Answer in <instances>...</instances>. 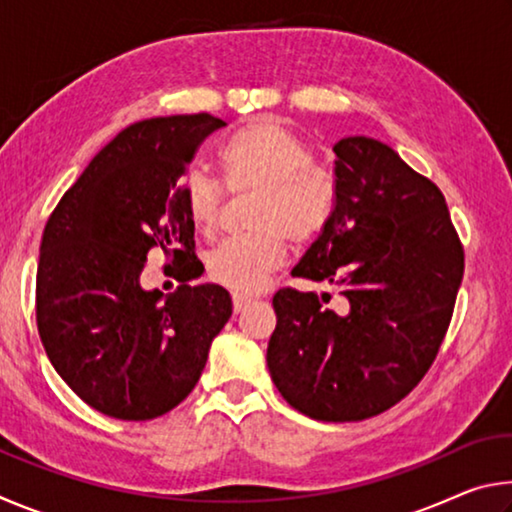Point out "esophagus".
<instances>
[{
	"instance_id": "esophagus-1",
	"label": "esophagus",
	"mask_w": 512,
	"mask_h": 512,
	"mask_svg": "<svg viewBox=\"0 0 512 512\" xmlns=\"http://www.w3.org/2000/svg\"><path fill=\"white\" fill-rule=\"evenodd\" d=\"M250 298H244V296H232V309H235V314H239V311H244L248 305H250Z\"/></svg>"
}]
</instances>
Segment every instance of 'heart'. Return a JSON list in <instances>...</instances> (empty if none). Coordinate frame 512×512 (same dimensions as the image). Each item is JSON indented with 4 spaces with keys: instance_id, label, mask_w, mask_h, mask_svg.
I'll return each mask as SVG.
<instances>
[{
    "instance_id": "obj_1",
    "label": "heart",
    "mask_w": 512,
    "mask_h": 512,
    "mask_svg": "<svg viewBox=\"0 0 512 512\" xmlns=\"http://www.w3.org/2000/svg\"><path fill=\"white\" fill-rule=\"evenodd\" d=\"M230 192H257L250 216L255 232L223 241L207 259V273L221 287L250 296L284 264L289 241L307 246L323 235L336 210V183L289 128L257 119L223 144L219 153ZM178 196L189 221L203 235L214 232L223 187L210 173L192 169L180 178Z\"/></svg>"
}]
</instances>
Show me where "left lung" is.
<instances>
[{"mask_svg": "<svg viewBox=\"0 0 512 512\" xmlns=\"http://www.w3.org/2000/svg\"><path fill=\"white\" fill-rule=\"evenodd\" d=\"M336 210L280 289L266 363L293 409L323 422L384 413L420 384L443 343L465 255L445 196L372 137L334 144Z\"/></svg>", "mask_w": 512, "mask_h": 512, "instance_id": "obj_1", "label": "left lung"}]
</instances>
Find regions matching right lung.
Returning a JSON list of instances; mask_svg holds the SVG:
<instances>
[{
  "instance_id": "add662e5",
  "label": "right lung",
  "mask_w": 512,
  "mask_h": 512,
  "mask_svg": "<svg viewBox=\"0 0 512 512\" xmlns=\"http://www.w3.org/2000/svg\"><path fill=\"white\" fill-rule=\"evenodd\" d=\"M225 121L198 112L137 121L103 146L45 225L36 277L38 332L51 366L81 400L117 420H153L201 379L232 316L203 273L180 178ZM160 247L184 284L167 299L139 284Z\"/></svg>"
}]
</instances>
